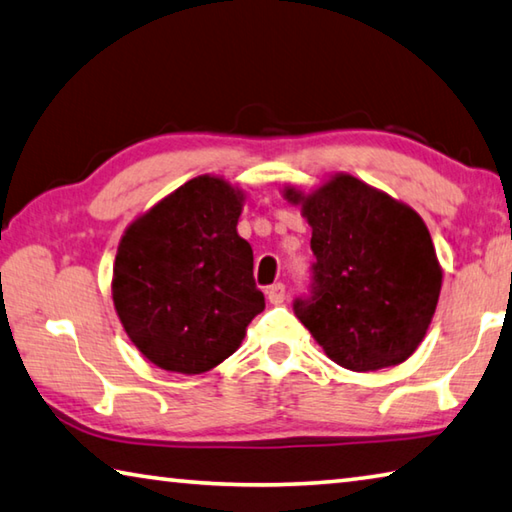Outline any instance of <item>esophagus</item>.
Returning a JSON list of instances; mask_svg holds the SVG:
<instances>
[{"instance_id": "obj_1", "label": "esophagus", "mask_w": 512, "mask_h": 512, "mask_svg": "<svg viewBox=\"0 0 512 512\" xmlns=\"http://www.w3.org/2000/svg\"><path fill=\"white\" fill-rule=\"evenodd\" d=\"M267 301H270L272 306H281V303L285 301V285L274 283L272 288H267Z\"/></svg>"}]
</instances>
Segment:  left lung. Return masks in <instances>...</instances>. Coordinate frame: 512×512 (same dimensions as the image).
Wrapping results in <instances>:
<instances>
[{"instance_id":"8db88e82","label":"left lung","mask_w":512,"mask_h":512,"mask_svg":"<svg viewBox=\"0 0 512 512\" xmlns=\"http://www.w3.org/2000/svg\"><path fill=\"white\" fill-rule=\"evenodd\" d=\"M312 229L317 263L310 299L294 312L335 364L366 373L398 366L427 335L443 267L409 204L348 173L315 191L285 186Z\"/></svg>"}]
</instances>
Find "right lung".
Instances as JSON below:
<instances>
[{
    "label": "right lung",
    "instance_id": "right-lung-1",
    "mask_svg": "<svg viewBox=\"0 0 512 512\" xmlns=\"http://www.w3.org/2000/svg\"><path fill=\"white\" fill-rule=\"evenodd\" d=\"M245 191L197 175L134 218L112 272V301L139 353L170 373L211 371L265 310L254 251L238 236Z\"/></svg>",
    "mask_w": 512,
    "mask_h": 512
}]
</instances>
